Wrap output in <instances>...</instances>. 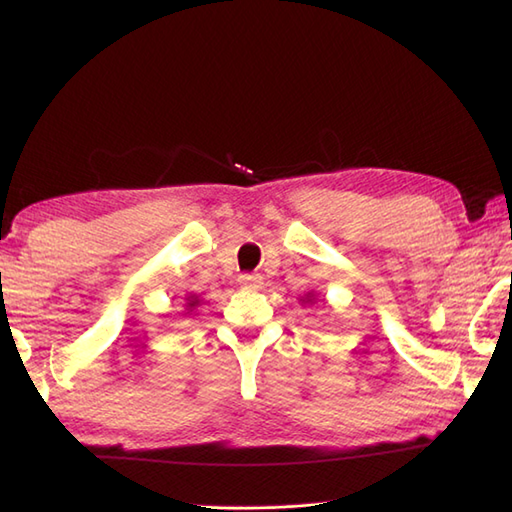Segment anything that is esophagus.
Instances as JSON below:
<instances>
[{"mask_svg":"<svg viewBox=\"0 0 512 512\" xmlns=\"http://www.w3.org/2000/svg\"><path fill=\"white\" fill-rule=\"evenodd\" d=\"M237 281H239V286H242V288L257 290V288H262L264 277L257 275V273H244V275L237 277Z\"/></svg>","mask_w":512,"mask_h":512,"instance_id":"obj_1","label":"esophagus"}]
</instances>
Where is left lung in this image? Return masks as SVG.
<instances>
[{
    "instance_id": "obj_1",
    "label": "left lung",
    "mask_w": 512,
    "mask_h": 512,
    "mask_svg": "<svg viewBox=\"0 0 512 512\" xmlns=\"http://www.w3.org/2000/svg\"><path fill=\"white\" fill-rule=\"evenodd\" d=\"M301 301H303V303H310V306H312V303H314V292L310 290V292H308V295H306V297H303Z\"/></svg>"
}]
</instances>
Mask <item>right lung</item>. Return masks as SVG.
I'll return each mask as SVG.
<instances>
[{"label": "right lung", "mask_w": 512, "mask_h": 512, "mask_svg": "<svg viewBox=\"0 0 512 512\" xmlns=\"http://www.w3.org/2000/svg\"><path fill=\"white\" fill-rule=\"evenodd\" d=\"M195 306H200V299L195 297V295H189V297H187V310H189V312H184V314H191Z\"/></svg>", "instance_id": "1"}]
</instances>
